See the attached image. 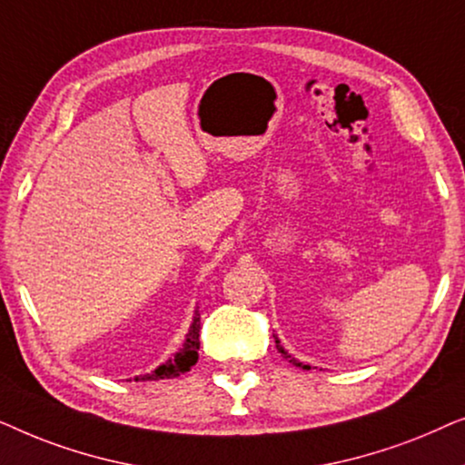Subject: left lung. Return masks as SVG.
I'll list each match as a JSON object with an SVG mask.
<instances>
[{
  "instance_id": "8db88e82",
  "label": "left lung",
  "mask_w": 465,
  "mask_h": 465,
  "mask_svg": "<svg viewBox=\"0 0 465 465\" xmlns=\"http://www.w3.org/2000/svg\"><path fill=\"white\" fill-rule=\"evenodd\" d=\"M272 339H275L277 351H279V353H282V355H283V358L290 361V364H294V366H298V368H302V371H311V366H309V364H302V361H298L296 358H292V355H290L288 351H285V349L282 347V341H279V339H277V334H272Z\"/></svg>"
}]
</instances>
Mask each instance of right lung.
I'll return each mask as SVG.
<instances>
[{"instance_id":"obj_1","label":"right lung","mask_w":465,"mask_h":465,"mask_svg":"<svg viewBox=\"0 0 465 465\" xmlns=\"http://www.w3.org/2000/svg\"><path fill=\"white\" fill-rule=\"evenodd\" d=\"M199 330H201V313H199V311H194L193 323H190L186 341H183L180 351H177L171 360L164 361V364L158 366L156 371H152L150 374H139V377H135V381L175 379V377H180V374L188 372L190 368H193L196 361H199V347H201Z\"/></svg>"}]
</instances>
